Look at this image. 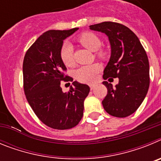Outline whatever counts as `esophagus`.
<instances>
[{
	"instance_id": "obj_1",
	"label": "esophagus",
	"mask_w": 161,
	"mask_h": 161,
	"mask_svg": "<svg viewBox=\"0 0 161 161\" xmlns=\"http://www.w3.org/2000/svg\"><path fill=\"white\" fill-rule=\"evenodd\" d=\"M95 86H96V85H95V84H90V85H89V87H90L91 90H93V89L95 88Z\"/></svg>"
}]
</instances>
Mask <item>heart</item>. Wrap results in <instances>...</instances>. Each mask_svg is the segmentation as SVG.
Wrapping results in <instances>:
<instances>
[{
    "label": "heart",
    "mask_w": 161,
    "mask_h": 161,
    "mask_svg": "<svg viewBox=\"0 0 161 161\" xmlns=\"http://www.w3.org/2000/svg\"><path fill=\"white\" fill-rule=\"evenodd\" d=\"M77 40L82 46L88 48L90 51L96 52V55L99 59H105L107 58L108 52L105 48L102 47V42L100 38L92 32H84L77 37ZM61 60L67 67H73L75 60L73 57V49L72 46L68 42H65L61 47L59 52ZM101 71L99 64L85 65L80 67L75 72V77L80 82L84 83H92L96 80L98 72Z\"/></svg>",
    "instance_id": "heart-1"
}]
</instances>
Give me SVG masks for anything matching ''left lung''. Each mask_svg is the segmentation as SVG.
Returning <instances> with one entry per match:
<instances>
[{"label": "left lung", "mask_w": 161, "mask_h": 161, "mask_svg": "<svg viewBox=\"0 0 161 161\" xmlns=\"http://www.w3.org/2000/svg\"><path fill=\"white\" fill-rule=\"evenodd\" d=\"M89 28L105 33L110 42L111 56L103 72L104 80L119 78L115 88L103 82L107 88V94L102 101L104 109L114 117H127L137 110L148 90L147 53L135 33L124 25L104 22Z\"/></svg>", "instance_id": "left-lung-1"}]
</instances>
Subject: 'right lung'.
Wrapping results in <instances>:
<instances>
[{"label": "right lung", "mask_w": 161, "mask_h": 161, "mask_svg": "<svg viewBox=\"0 0 161 161\" xmlns=\"http://www.w3.org/2000/svg\"><path fill=\"white\" fill-rule=\"evenodd\" d=\"M77 30L43 33L23 59V88L28 103L42 123L57 130L72 128L79 123L84 101L90 90L87 85L65 75L67 68L59 55L64 40ZM62 81L73 82L68 93L62 91Z\"/></svg>", "instance_id": "1"}]
</instances>
